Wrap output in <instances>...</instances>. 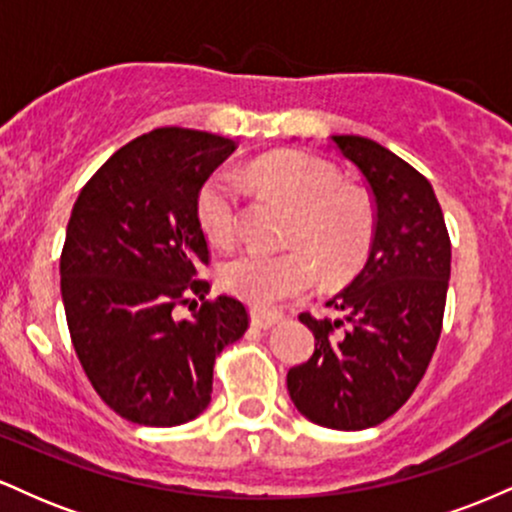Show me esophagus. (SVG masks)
I'll return each mask as SVG.
<instances>
[{"mask_svg": "<svg viewBox=\"0 0 512 512\" xmlns=\"http://www.w3.org/2000/svg\"><path fill=\"white\" fill-rule=\"evenodd\" d=\"M250 320L255 327H262V330H269V327H274L276 322L284 320V313H279V310H264V308H252L250 310Z\"/></svg>", "mask_w": 512, "mask_h": 512, "instance_id": "esophagus-1", "label": "esophagus"}]
</instances>
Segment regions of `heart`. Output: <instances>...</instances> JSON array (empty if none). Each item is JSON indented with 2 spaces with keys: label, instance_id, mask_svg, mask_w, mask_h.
<instances>
[{
  "label": "heart",
  "instance_id": "1",
  "mask_svg": "<svg viewBox=\"0 0 512 512\" xmlns=\"http://www.w3.org/2000/svg\"><path fill=\"white\" fill-rule=\"evenodd\" d=\"M264 195L291 207L284 252L245 250L223 262L221 284L252 305H274L301 296L317 281V267L330 281L354 274L368 257L375 236L373 202L361 187L346 185L330 163L276 151L252 161L243 175ZM240 211L238 182L214 173L197 192V221L209 240L226 245L236 238Z\"/></svg>",
  "mask_w": 512,
  "mask_h": 512
}]
</instances>
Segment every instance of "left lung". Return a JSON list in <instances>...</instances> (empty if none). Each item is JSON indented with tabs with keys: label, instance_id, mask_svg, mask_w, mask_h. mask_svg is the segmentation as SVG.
Returning <instances> with one entry per match:
<instances>
[{
	"label": "left lung",
	"instance_id": "obj_1",
	"mask_svg": "<svg viewBox=\"0 0 512 512\" xmlns=\"http://www.w3.org/2000/svg\"><path fill=\"white\" fill-rule=\"evenodd\" d=\"M334 149L363 175L373 197L375 236L366 267L327 301L344 320L301 313L315 351L286 375L305 419L337 431L383 424L424 378L450 281V236L431 182L385 146L354 134Z\"/></svg>",
	"mask_w": 512,
	"mask_h": 512
}]
</instances>
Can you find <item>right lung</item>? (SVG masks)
Instances as JSON below:
<instances>
[{
  "label": "right lung",
  "instance_id": "add662e5",
  "mask_svg": "<svg viewBox=\"0 0 512 512\" xmlns=\"http://www.w3.org/2000/svg\"><path fill=\"white\" fill-rule=\"evenodd\" d=\"M236 146L199 129H154L115 151L74 202L60 257L69 334L93 390L132 424L197 419L216 356L248 330L238 298L199 310L190 301L209 293L197 192ZM187 302L196 313L175 321Z\"/></svg>",
  "mask_w": 512,
  "mask_h": 512
}]
</instances>
